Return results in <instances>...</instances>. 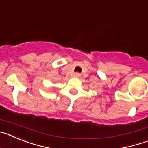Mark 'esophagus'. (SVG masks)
Instances as JSON below:
<instances>
[{
	"label": "esophagus",
	"mask_w": 148,
	"mask_h": 148,
	"mask_svg": "<svg viewBox=\"0 0 148 148\" xmlns=\"http://www.w3.org/2000/svg\"><path fill=\"white\" fill-rule=\"evenodd\" d=\"M73 76L75 77V78H80L81 74H80V73H74V75H73Z\"/></svg>",
	"instance_id": "esophagus-1"
}]
</instances>
